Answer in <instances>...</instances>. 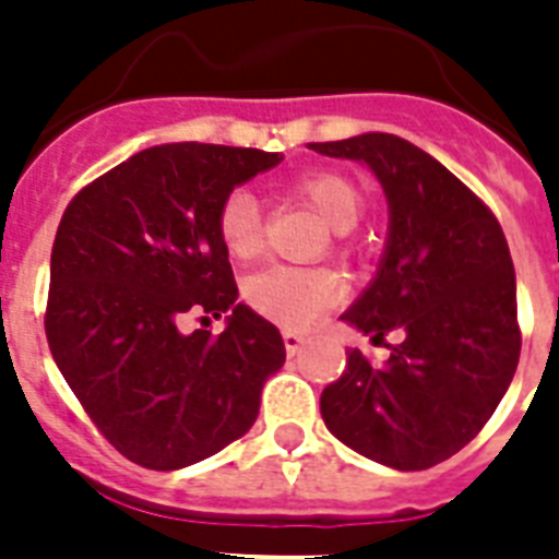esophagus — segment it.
I'll use <instances>...</instances> for the list:
<instances>
[{
    "mask_svg": "<svg viewBox=\"0 0 559 559\" xmlns=\"http://www.w3.org/2000/svg\"><path fill=\"white\" fill-rule=\"evenodd\" d=\"M305 342H307L305 333H298V331H284V348H287L289 357H296L298 350L305 348Z\"/></svg>",
    "mask_w": 559,
    "mask_h": 559,
    "instance_id": "obj_1",
    "label": "esophagus"
}]
</instances>
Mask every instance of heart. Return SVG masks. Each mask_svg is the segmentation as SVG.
<instances>
[{
  "instance_id": "1",
  "label": "heart",
  "mask_w": 559,
  "mask_h": 559,
  "mask_svg": "<svg viewBox=\"0 0 559 559\" xmlns=\"http://www.w3.org/2000/svg\"><path fill=\"white\" fill-rule=\"evenodd\" d=\"M293 191L313 205L319 217L333 231H350L357 226L366 197L350 177L340 170H307L293 182ZM219 243L235 261H249L263 246L261 200L249 188H237L223 200L217 214ZM345 293V284L333 270L324 266H289L275 263L254 272L246 281V301L261 316L284 328H310L328 313Z\"/></svg>"
}]
</instances>
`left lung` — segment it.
Returning <instances> with one entry per match:
<instances>
[{
	"label": "left lung",
	"instance_id": "left-lung-1",
	"mask_svg": "<svg viewBox=\"0 0 559 559\" xmlns=\"http://www.w3.org/2000/svg\"><path fill=\"white\" fill-rule=\"evenodd\" d=\"M310 147L362 162L385 191V252L342 322L371 342L400 333L382 366L348 350L342 377L322 391L324 424L385 467H435L481 432L520 362L504 231L459 177L400 135L362 133Z\"/></svg>",
	"mask_w": 559,
	"mask_h": 559
}]
</instances>
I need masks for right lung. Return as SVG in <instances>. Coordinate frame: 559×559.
Instances as JSON below:
<instances>
[{
    "label": "right lung",
    "instance_id": "obj_1",
    "mask_svg": "<svg viewBox=\"0 0 559 559\" xmlns=\"http://www.w3.org/2000/svg\"><path fill=\"white\" fill-rule=\"evenodd\" d=\"M281 153L156 144L83 188L57 226L46 336L57 368L124 459L182 469L252 429L287 359L278 328L237 301L219 205ZM186 314L227 328L186 334Z\"/></svg>",
    "mask_w": 559,
    "mask_h": 559
}]
</instances>
